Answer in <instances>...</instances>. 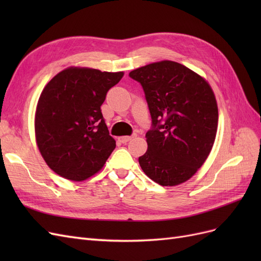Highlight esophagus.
<instances>
[{"mask_svg":"<svg viewBox=\"0 0 261 261\" xmlns=\"http://www.w3.org/2000/svg\"><path fill=\"white\" fill-rule=\"evenodd\" d=\"M134 137H135V135H132V136H122V137H120L118 139H120L121 143L126 144V143H128L129 140H132Z\"/></svg>","mask_w":261,"mask_h":261,"instance_id":"obj_1","label":"esophagus"}]
</instances>
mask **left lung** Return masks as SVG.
Listing matches in <instances>:
<instances>
[{
	"label": "left lung",
	"instance_id": "left-lung-1",
	"mask_svg": "<svg viewBox=\"0 0 261 261\" xmlns=\"http://www.w3.org/2000/svg\"><path fill=\"white\" fill-rule=\"evenodd\" d=\"M141 84L153 128L148 149L139 156L145 174L162 186L188 180L207 160L218 129V105L209 83L173 61H160L132 70Z\"/></svg>",
	"mask_w": 261,
	"mask_h": 261
}]
</instances>
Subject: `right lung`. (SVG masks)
I'll use <instances>...</instances> for the list:
<instances>
[{"label": "right lung", "mask_w": 261, "mask_h": 261, "mask_svg": "<svg viewBox=\"0 0 261 261\" xmlns=\"http://www.w3.org/2000/svg\"><path fill=\"white\" fill-rule=\"evenodd\" d=\"M124 72L70 66L45 85L35 114L36 143L58 175L82 181L98 173L115 149L100 107Z\"/></svg>", "instance_id": "add662e5"}]
</instances>
